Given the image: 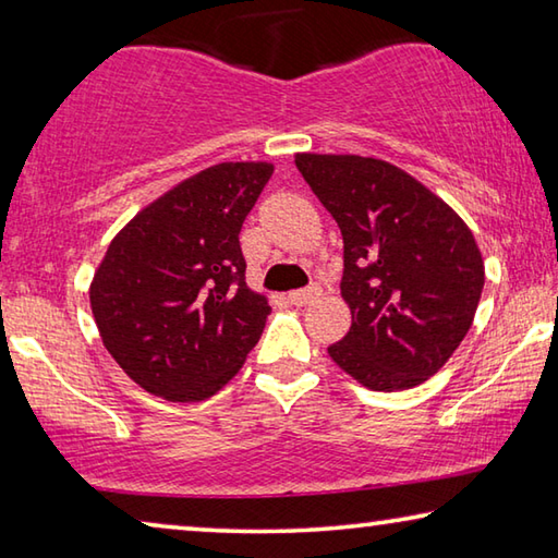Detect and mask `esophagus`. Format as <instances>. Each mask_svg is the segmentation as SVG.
Wrapping results in <instances>:
<instances>
[{
  "label": "esophagus",
  "mask_w": 558,
  "mask_h": 558,
  "mask_svg": "<svg viewBox=\"0 0 558 558\" xmlns=\"http://www.w3.org/2000/svg\"><path fill=\"white\" fill-rule=\"evenodd\" d=\"M319 292H323V288L317 286V282H313V286L310 288H305V290H295V292H290L288 295V300L292 302V305H298V307H302V305H307V302H313V300H317L319 298Z\"/></svg>",
  "instance_id": "1"
}]
</instances>
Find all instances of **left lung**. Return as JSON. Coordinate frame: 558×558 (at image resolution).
Masks as SVG:
<instances>
[{
	"label": "left lung",
	"instance_id": "left-lung-1",
	"mask_svg": "<svg viewBox=\"0 0 558 558\" xmlns=\"http://www.w3.org/2000/svg\"><path fill=\"white\" fill-rule=\"evenodd\" d=\"M300 174L344 241L352 327L327 347L374 391L436 374L475 317L485 263L465 221L403 169L359 155H298Z\"/></svg>",
	"mask_w": 558,
	"mask_h": 558
}]
</instances>
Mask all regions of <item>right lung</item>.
Masks as SVG:
<instances>
[{
  "label": "right lung",
  "mask_w": 558,
  "mask_h": 558,
  "mask_svg": "<svg viewBox=\"0 0 558 558\" xmlns=\"http://www.w3.org/2000/svg\"><path fill=\"white\" fill-rule=\"evenodd\" d=\"M268 162H223L177 184L108 245L90 307L112 359L167 401H204L258 344L268 300L245 286L241 226Z\"/></svg>",
  "instance_id": "1"
}]
</instances>
